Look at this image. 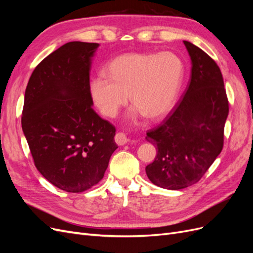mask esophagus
<instances>
[{"label":"esophagus","mask_w":253,"mask_h":253,"mask_svg":"<svg viewBox=\"0 0 253 253\" xmlns=\"http://www.w3.org/2000/svg\"><path fill=\"white\" fill-rule=\"evenodd\" d=\"M115 141L118 145H125L129 141V138L125 133H117L115 136Z\"/></svg>","instance_id":"1"}]
</instances>
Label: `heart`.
Instances as JSON below:
<instances>
[{
    "label": "heart",
    "mask_w": 253,
    "mask_h": 253,
    "mask_svg": "<svg viewBox=\"0 0 253 253\" xmlns=\"http://www.w3.org/2000/svg\"><path fill=\"white\" fill-rule=\"evenodd\" d=\"M182 78L183 64L172 52L125 53L105 66L104 75L90 80L89 94L105 117H116L129 95L134 105L129 118L155 121L172 109Z\"/></svg>",
    "instance_id": "b5f03b06"
}]
</instances>
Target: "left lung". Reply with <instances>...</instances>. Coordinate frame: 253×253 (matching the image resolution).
Masks as SVG:
<instances>
[{
	"instance_id": "8db88e82",
	"label": "left lung",
	"mask_w": 253,
	"mask_h": 253,
	"mask_svg": "<svg viewBox=\"0 0 253 253\" xmlns=\"http://www.w3.org/2000/svg\"><path fill=\"white\" fill-rule=\"evenodd\" d=\"M191 78L182 100L162 125L147 133L157 155L145 167L154 185L180 190L200 180L219 155L229 103L223 75L211 57L188 41Z\"/></svg>"
}]
</instances>
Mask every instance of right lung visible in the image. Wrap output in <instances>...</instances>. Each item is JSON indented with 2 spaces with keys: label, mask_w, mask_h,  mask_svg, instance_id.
I'll use <instances>...</instances> for the list:
<instances>
[{
  "label": "right lung",
  "mask_w": 253,
  "mask_h": 253,
  "mask_svg": "<svg viewBox=\"0 0 253 253\" xmlns=\"http://www.w3.org/2000/svg\"><path fill=\"white\" fill-rule=\"evenodd\" d=\"M98 43L68 42L30 76L22 129L35 166L53 186L83 192L103 178L116 128L93 110L89 72Z\"/></svg>",
  "instance_id": "obj_1"
}]
</instances>
